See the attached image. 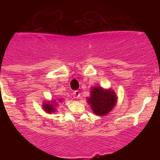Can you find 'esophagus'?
<instances>
[{
	"label": "esophagus",
	"instance_id": "esophagus-1",
	"mask_svg": "<svg viewBox=\"0 0 160 160\" xmlns=\"http://www.w3.org/2000/svg\"><path fill=\"white\" fill-rule=\"evenodd\" d=\"M73 94H74V97H75L76 98H80V93L79 90H75V91L73 92Z\"/></svg>",
	"mask_w": 160,
	"mask_h": 160
}]
</instances>
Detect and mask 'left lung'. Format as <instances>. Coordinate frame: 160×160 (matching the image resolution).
<instances>
[{
	"instance_id": "1",
	"label": "left lung",
	"mask_w": 160,
	"mask_h": 160,
	"mask_svg": "<svg viewBox=\"0 0 160 160\" xmlns=\"http://www.w3.org/2000/svg\"><path fill=\"white\" fill-rule=\"evenodd\" d=\"M88 99L93 111L98 115H104L112 110L117 100L114 92L101 88H93Z\"/></svg>"
}]
</instances>
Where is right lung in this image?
<instances>
[{
    "label": "right lung",
    "instance_id": "add662e5",
    "mask_svg": "<svg viewBox=\"0 0 160 160\" xmlns=\"http://www.w3.org/2000/svg\"><path fill=\"white\" fill-rule=\"evenodd\" d=\"M55 102V101H53ZM43 107H44V110L48 113H52V112H54L55 111V108L53 107L52 104H43Z\"/></svg>",
    "mask_w": 160,
    "mask_h": 160
}]
</instances>
